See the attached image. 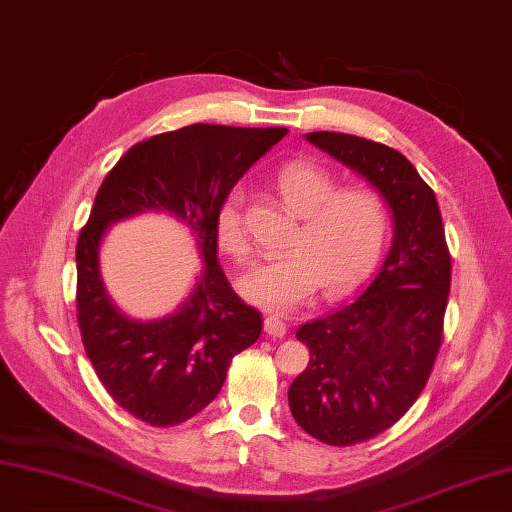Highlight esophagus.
<instances>
[{"mask_svg": "<svg viewBox=\"0 0 512 512\" xmlns=\"http://www.w3.org/2000/svg\"><path fill=\"white\" fill-rule=\"evenodd\" d=\"M264 330H266V334H270V337H274V339H283L287 334L285 321L279 315H268L266 321H264Z\"/></svg>", "mask_w": 512, "mask_h": 512, "instance_id": "esophagus-1", "label": "esophagus"}]
</instances>
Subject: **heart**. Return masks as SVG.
<instances>
[{
  "mask_svg": "<svg viewBox=\"0 0 512 512\" xmlns=\"http://www.w3.org/2000/svg\"><path fill=\"white\" fill-rule=\"evenodd\" d=\"M337 186V178L311 160H291L276 173V191L302 221L287 255L259 261L242 276L240 294L248 302L287 313L319 287L326 296L345 294L373 268L388 236L386 201L367 186ZM242 201V188H231L214 221L218 246L236 261L251 251Z\"/></svg>",
  "mask_w": 512,
  "mask_h": 512,
  "instance_id": "obj_1",
  "label": "heart"
}]
</instances>
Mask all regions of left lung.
<instances>
[{
    "label": "left lung",
    "mask_w": 512,
    "mask_h": 512,
    "mask_svg": "<svg viewBox=\"0 0 512 512\" xmlns=\"http://www.w3.org/2000/svg\"><path fill=\"white\" fill-rule=\"evenodd\" d=\"M306 141L371 182L392 212L384 264L360 294L298 328L311 360L289 410L315 440L354 446L399 422L433 371L450 294V253L435 193L401 152L345 133Z\"/></svg>",
    "instance_id": "obj_1"
}]
</instances>
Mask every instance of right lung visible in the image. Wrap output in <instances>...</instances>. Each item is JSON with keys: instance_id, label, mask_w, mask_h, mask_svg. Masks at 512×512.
<instances>
[{"instance_id": "1", "label": "right lung", "mask_w": 512, "mask_h": 512, "mask_svg": "<svg viewBox=\"0 0 512 512\" xmlns=\"http://www.w3.org/2000/svg\"><path fill=\"white\" fill-rule=\"evenodd\" d=\"M287 128L191 124L133 145L100 184L77 242V321L85 354L122 410L175 427L221 392L233 356L261 334V315L231 289L216 259V210ZM154 209L194 229L204 268L173 316L137 322L108 298L97 251L109 224Z\"/></svg>"}]
</instances>
